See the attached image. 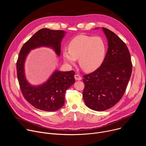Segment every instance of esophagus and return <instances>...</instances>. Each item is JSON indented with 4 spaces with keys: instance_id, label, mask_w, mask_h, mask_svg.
<instances>
[{
    "instance_id": "34e87169",
    "label": "esophagus",
    "mask_w": 146,
    "mask_h": 146,
    "mask_svg": "<svg viewBox=\"0 0 146 146\" xmlns=\"http://www.w3.org/2000/svg\"><path fill=\"white\" fill-rule=\"evenodd\" d=\"M74 78H75L76 80H81V79H82V77L79 74H76L74 76Z\"/></svg>"
}]
</instances>
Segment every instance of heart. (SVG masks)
I'll return each mask as SVG.
<instances>
[{
  "mask_svg": "<svg viewBox=\"0 0 146 146\" xmlns=\"http://www.w3.org/2000/svg\"><path fill=\"white\" fill-rule=\"evenodd\" d=\"M68 49L62 51L64 60L73 65L78 59L80 67L90 72L102 64L106 56V44L100 37L78 35L70 41Z\"/></svg>",
  "mask_w": 146,
  "mask_h": 146,
  "instance_id": "obj_1",
  "label": "heart"
}]
</instances>
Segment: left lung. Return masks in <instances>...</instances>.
<instances>
[{"label": "left lung", "mask_w": 146, "mask_h": 146, "mask_svg": "<svg viewBox=\"0 0 146 146\" xmlns=\"http://www.w3.org/2000/svg\"><path fill=\"white\" fill-rule=\"evenodd\" d=\"M108 40V50L101 66L83 76L82 97L87 107L102 111L121 100L131 76L132 64L129 50L123 41L110 30L102 28Z\"/></svg>", "instance_id": "8db88e82"}]
</instances>
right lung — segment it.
<instances>
[{
	"label": "right lung",
	"instance_id": "right-lung-1",
	"mask_svg": "<svg viewBox=\"0 0 146 146\" xmlns=\"http://www.w3.org/2000/svg\"><path fill=\"white\" fill-rule=\"evenodd\" d=\"M65 32L43 28L38 31L23 45L17 61V74L21 91L26 100L35 108L46 111H54L64 106L66 90L75 79L73 70H56L43 85L31 86L25 79L24 62L31 50L41 46L52 48L58 55L60 53V43Z\"/></svg>",
	"mask_w": 146,
	"mask_h": 146
}]
</instances>
